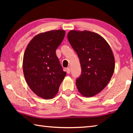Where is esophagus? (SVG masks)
<instances>
[{"label":"esophagus","instance_id":"obj_1","mask_svg":"<svg viewBox=\"0 0 133 133\" xmlns=\"http://www.w3.org/2000/svg\"><path fill=\"white\" fill-rule=\"evenodd\" d=\"M66 72L67 74H70V72H71V69H70V67H67L66 69Z\"/></svg>","mask_w":133,"mask_h":133}]
</instances>
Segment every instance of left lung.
<instances>
[{"label":"left lung","instance_id":"left-lung-1","mask_svg":"<svg viewBox=\"0 0 133 133\" xmlns=\"http://www.w3.org/2000/svg\"><path fill=\"white\" fill-rule=\"evenodd\" d=\"M67 38L81 66V74L76 79L77 89L84 97H92L111 79L115 69L113 53L107 42L95 32L71 30Z\"/></svg>","mask_w":133,"mask_h":133}]
</instances>
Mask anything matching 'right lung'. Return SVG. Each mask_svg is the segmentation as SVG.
Instances as JSON below:
<instances>
[{"label":"right lung","mask_w":133,"mask_h":133,"mask_svg":"<svg viewBox=\"0 0 133 133\" xmlns=\"http://www.w3.org/2000/svg\"><path fill=\"white\" fill-rule=\"evenodd\" d=\"M64 35L62 30L41 33L33 38L25 51L23 61L25 79L35 94L46 99L56 95L66 75L56 55V50Z\"/></svg>","instance_id":"right-lung-1"}]
</instances>
